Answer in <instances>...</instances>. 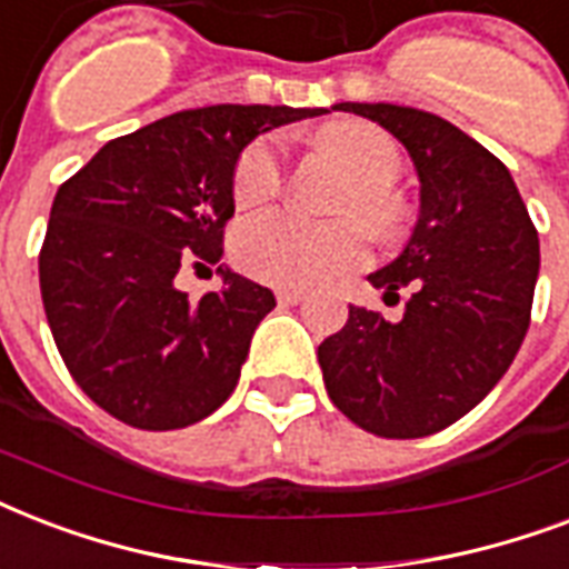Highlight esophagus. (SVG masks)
I'll use <instances>...</instances> for the list:
<instances>
[{
	"label": "esophagus",
	"instance_id": "obj_1",
	"mask_svg": "<svg viewBox=\"0 0 569 569\" xmlns=\"http://www.w3.org/2000/svg\"><path fill=\"white\" fill-rule=\"evenodd\" d=\"M307 295L301 292V289H277V301H280V307H295V303H301Z\"/></svg>",
	"mask_w": 569,
	"mask_h": 569
}]
</instances>
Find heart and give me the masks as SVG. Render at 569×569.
Segmentation results:
<instances>
[{
    "mask_svg": "<svg viewBox=\"0 0 569 569\" xmlns=\"http://www.w3.org/2000/svg\"><path fill=\"white\" fill-rule=\"evenodd\" d=\"M325 144L355 177L348 212H357L378 232L396 230L401 203L389 191L401 164L396 141L372 123H337L325 132ZM283 173L286 150L280 138L268 136L244 147L232 173L236 203L253 209L274 200L283 189ZM232 250L236 262L259 280L312 289L363 266L369 241L355 221L312 223L292 212H268L241 223Z\"/></svg>",
    "mask_w": 569,
    "mask_h": 569,
    "instance_id": "obj_1",
    "label": "heart"
}]
</instances>
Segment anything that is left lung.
Here are the masks:
<instances>
[{"label": "left lung", "instance_id": "left-lung-1", "mask_svg": "<svg viewBox=\"0 0 569 569\" xmlns=\"http://www.w3.org/2000/svg\"><path fill=\"white\" fill-rule=\"evenodd\" d=\"M405 144L419 218L405 250L369 274L383 301L407 289L405 316L366 307L319 346L330 401L363 431L413 440L467 416L499 383L531 321L540 244L511 171L431 111L337 102Z\"/></svg>", "mask_w": 569, "mask_h": 569}]
</instances>
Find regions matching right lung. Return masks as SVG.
<instances>
[{
  "label": "right lung",
  "instance_id": "1",
  "mask_svg": "<svg viewBox=\"0 0 569 569\" xmlns=\"http://www.w3.org/2000/svg\"><path fill=\"white\" fill-rule=\"evenodd\" d=\"M325 109L206 106L120 136L58 189L40 248V295L58 355L91 401L144 431L186 428L239 383L250 337L277 301L221 271L191 301L182 268L223 257L241 150Z\"/></svg>",
  "mask_w": 569,
  "mask_h": 569
}]
</instances>
